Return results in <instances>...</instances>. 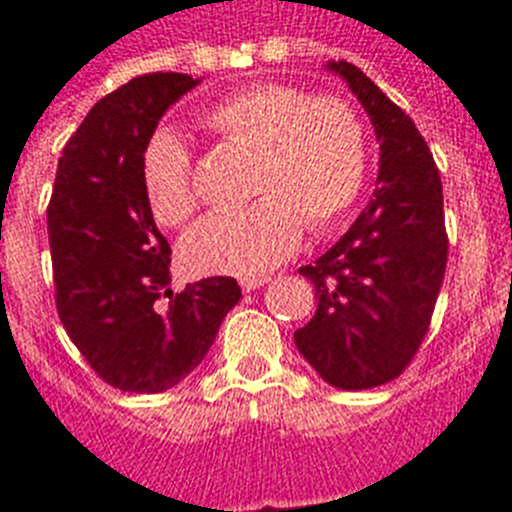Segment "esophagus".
<instances>
[{"label":"esophagus","mask_w":512,"mask_h":512,"mask_svg":"<svg viewBox=\"0 0 512 512\" xmlns=\"http://www.w3.org/2000/svg\"><path fill=\"white\" fill-rule=\"evenodd\" d=\"M268 276H244V279L239 281L241 284V289H244V292H255V289H260V287H265V284H268Z\"/></svg>","instance_id":"obj_1"}]
</instances>
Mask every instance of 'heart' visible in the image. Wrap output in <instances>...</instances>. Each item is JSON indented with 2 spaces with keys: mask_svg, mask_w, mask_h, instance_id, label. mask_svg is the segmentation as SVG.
Masks as SVG:
<instances>
[{
  "mask_svg": "<svg viewBox=\"0 0 512 512\" xmlns=\"http://www.w3.org/2000/svg\"><path fill=\"white\" fill-rule=\"evenodd\" d=\"M220 138L255 148L249 193L239 212H220L193 225L183 263L193 273L255 276L284 263L303 239V225L321 233L340 223L366 180L361 116L337 95H308L281 82L244 84L201 114ZM151 215L167 228L188 223L199 207L193 156L172 130H156L140 162Z\"/></svg>",
  "mask_w": 512,
  "mask_h": 512,
  "instance_id": "obj_1",
  "label": "heart"
}]
</instances>
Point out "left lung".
I'll return each mask as SVG.
<instances>
[{"instance_id":"8db88e82","label":"left lung","mask_w":512,"mask_h":512,"mask_svg":"<svg viewBox=\"0 0 512 512\" xmlns=\"http://www.w3.org/2000/svg\"><path fill=\"white\" fill-rule=\"evenodd\" d=\"M329 68L372 116L380 175L350 231L300 268L316 287L319 308L295 342L329 385L366 390L396 380L428 335L449 257L444 191L409 114L348 60Z\"/></svg>"}]
</instances>
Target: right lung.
Listing matches in <instances>:
<instances>
[{
  "mask_svg": "<svg viewBox=\"0 0 512 512\" xmlns=\"http://www.w3.org/2000/svg\"><path fill=\"white\" fill-rule=\"evenodd\" d=\"M191 87L193 76L159 71L98 100L63 148L47 204L60 324L92 372L124 393L175 388L241 297L231 276L172 292V249L143 193V148Z\"/></svg>",
  "mask_w": 512,
  "mask_h": 512,
  "instance_id": "right-lung-1",
  "label": "right lung"
}]
</instances>
